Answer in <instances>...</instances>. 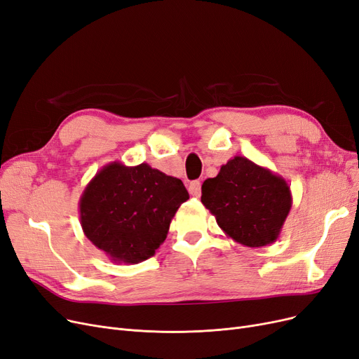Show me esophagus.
I'll return each mask as SVG.
<instances>
[{
	"label": "esophagus",
	"instance_id": "34e87169",
	"mask_svg": "<svg viewBox=\"0 0 359 359\" xmlns=\"http://www.w3.org/2000/svg\"><path fill=\"white\" fill-rule=\"evenodd\" d=\"M189 194L192 196H199L201 195V182L199 180H194L189 183Z\"/></svg>",
	"mask_w": 359,
	"mask_h": 359
}]
</instances>
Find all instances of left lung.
I'll list each match as a JSON object with an SVG mask.
<instances>
[{
	"label": "left lung",
	"instance_id": "8db88e82",
	"mask_svg": "<svg viewBox=\"0 0 359 359\" xmlns=\"http://www.w3.org/2000/svg\"><path fill=\"white\" fill-rule=\"evenodd\" d=\"M201 191V202L226 236L249 248L276 242L292 208L287 182L241 155L223 164Z\"/></svg>",
	"mask_w": 359,
	"mask_h": 359
}]
</instances>
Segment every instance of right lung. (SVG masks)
<instances>
[{"instance_id": "1", "label": "right lung", "mask_w": 359, "mask_h": 359, "mask_svg": "<svg viewBox=\"0 0 359 359\" xmlns=\"http://www.w3.org/2000/svg\"><path fill=\"white\" fill-rule=\"evenodd\" d=\"M189 199L180 179L149 164L113 161L92 177L79 201L85 236L118 264H137L165 241L179 207Z\"/></svg>"}]
</instances>
